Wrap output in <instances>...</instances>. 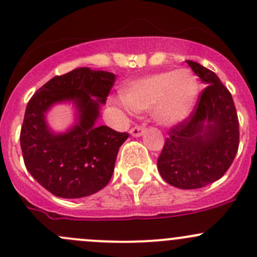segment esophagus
<instances>
[{"instance_id": "1", "label": "esophagus", "mask_w": 257, "mask_h": 257, "mask_svg": "<svg viewBox=\"0 0 257 257\" xmlns=\"http://www.w3.org/2000/svg\"><path fill=\"white\" fill-rule=\"evenodd\" d=\"M145 128L143 125H136L131 129V134L133 137H141L144 133Z\"/></svg>"}]
</instances>
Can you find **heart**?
I'll list each match as a JSON object with an SVG mask.
<instances>
[{
  "label": "heart",
  "instance_id": "obj_1",
  "mask_svg": "<svg viewBox=\"0 0 257 257\" xmlns=\"http://www.w3.org/2000/svg\"><path fill=\"white\" fill-rule=\"evenodd\" d=\"M198 92L199 83L193 72L180 68L134 80L126 85L123 95L132 110L153 109L158 123L174 125L190 114Z\"/></svg>",
  "mask_w": 257,
  "mask_h": 257
}]
</instances>
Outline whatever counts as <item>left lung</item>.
Here are the masks:
<instances>
[{
  "mask_svg": "<svg viewBox=\"0 0 257 257\" xmlns=\"http://www.w3.org/2000/svg\"><path fill=\"white\" fill-rule=\"evenodd\" d=\"M204 84L188 118L168 131L158 170L179 189H199L219 180L239 149V118L231 93L210 69L186 61Z\"/></svg>",
  "mask_w": 257,
  "mask_h": 257,
  "instance_id": "8db88e82",
  "label": "left lung"
}]
</instances>
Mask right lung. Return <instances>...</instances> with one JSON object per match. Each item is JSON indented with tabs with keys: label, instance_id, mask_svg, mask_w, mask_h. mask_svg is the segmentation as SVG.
<instances>
[{
	"label": "right lung",
	"instance_id": "1",
	"mask_svg": "<svg viewBox=\"0 0 257 257\" xmlns=\"http://www.w3.org/2000/svg\"><path fill=\"white\" fill-rule=\"evenodd\" d=\"M115 83V74L82 67L53 77L33 94L21 128V149L28 172L58 198L92 195L109 183L119 147L128 133L95 125L99 104ZM73 100L79 123L64 135L48 129L44 113L54 102Z\"/></svg>",
	"mask_w": 257,
	"mask_h": 257
}]
</instances>
